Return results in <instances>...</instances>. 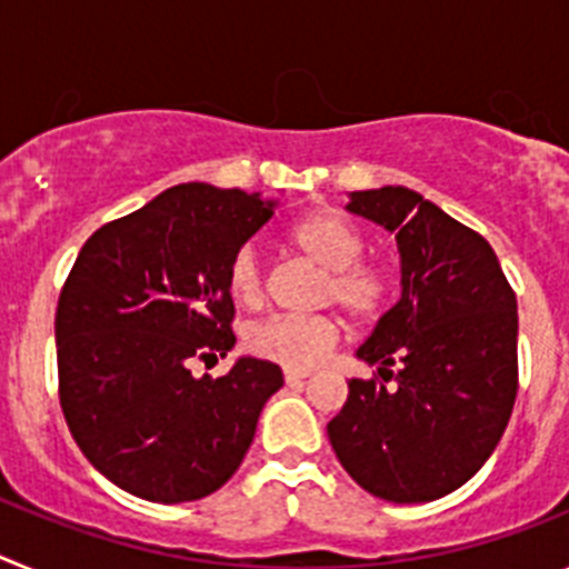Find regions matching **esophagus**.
<instances>
[{"mask_svg": "<svg viewBox=\"0 0 569 569\" xmlns=\"http://www.w3.org/2000/svg\"><path fill=\"white\" fill-rule=\"evenodd\" d=\"M305 379H310V370H284V381L288 385H299Z\"/></svg>", "mask_w": 569, "mask_h": 569, "instance_id": "34e87169", "label": "esophagus"}]
</instances>
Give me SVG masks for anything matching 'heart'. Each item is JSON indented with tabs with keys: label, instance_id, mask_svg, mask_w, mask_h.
I'll return each mask as SVG.
<instances>
[{
	"label": "heart",
	"instance_id": "b5f03b06",
	"mask_svg": "<svg viewBox=\"0 0 569 569\" xmlns=\"http://www.w3.org/2000/svg\"><path fill=\"white\" fill-rule=\"evenodd\" d=\"M290 248L299 250L316 268L325 270L316 301L321 308H339L356 325H370L390 301V276L376 261L361 259L367 239L347 216L321 210L290 228ZM224 288L239 308H259L268 296V276L253 244L236 250L224 270ZM339 341V321L319 316H268L244 333L253 356L288 370H310Z\"/></svg>",
	"mask_w": 569,
	"mask_h": 569
}]
</instances>
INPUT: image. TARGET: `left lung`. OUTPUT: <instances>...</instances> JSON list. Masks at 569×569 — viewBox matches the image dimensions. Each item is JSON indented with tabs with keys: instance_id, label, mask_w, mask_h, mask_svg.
<instances>
[{
	"instance_id": "obj_1",
	"label": "left lung",
	"mask_w": 569,
	"mask_h": 569,
	"mask_svg": "<svg viewBox=\"0 0 569 569\" xmlns=\"http://www.w3.org/2000/svg\"><path fill=\"white\" fill-rule=\"evenodd\" d=\"M350 210L393 230L401 299L359 347L381 365L347 381L328 425L350 479L396 505L459 490L490 459L519 393L516 293L487 239L416 190L353 193ZM400 365L399 371L387 366Z\"/></svg>"
}]
</instances>
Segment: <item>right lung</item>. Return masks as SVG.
Returning <instances> with one entry per match:
<instances>
[{
  "label": "right lung",
  "instance_id": "1",
  "mask_svg": "<svg viewBox=\"0 0 569 569\" xmlns=\"http://www.w3.org/2000/svg\"><path fill=\"white\" fill-rule=\"evenodd\" d=\"M270 216L259 193L188 182L79 250L57 305L59 405L84 459L130 496L179 505L219 490L284 381L261 359L190 376L236 345L224 270Z\"/></svg>",
  "mask_w": 569,
  "mask_h": 569
}]
</instances>
